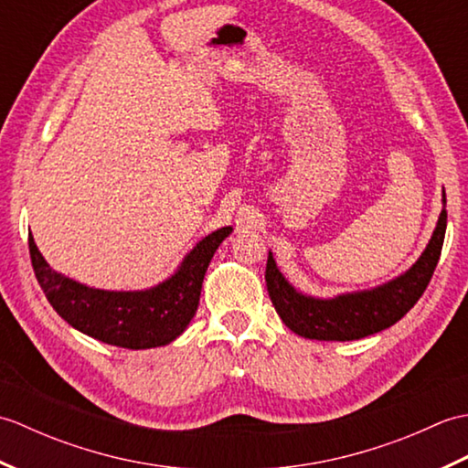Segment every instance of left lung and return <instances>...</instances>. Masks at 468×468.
<instances>
[{
  "instance_id": "obj_1",
  "label": "left lung",
  "mask_w": 468,
  "mask_h": 468,
  "mask_svg": "<svg viewBox=\"0 0 468 468\" xmlns=\"http://www.w3.org/2000/svg\"><path fill=\"white\" fill-rule=\"evenodd\" d=\"M442 211L429 245L409 271L372 290L342 293L335 297H314L297 292L277 270L270 251L265 283L275 312L283 324L302 337L322 342H350L372 335L394 325L420 300L441 260L446 233V193Z\"/></svg>"
}]
</instances>
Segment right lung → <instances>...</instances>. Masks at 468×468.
Here are the masks:
<instances>
[{
  "label": "right lung",
  "mask_w": 468,
  "mask_h": 468,
  "mask_svg": "<svg viewBox=\"0 0 468 468\" xmlns=\"http://www.w3.org/2000/svg\"><path fill=\"white\" fill-rule=\"evenodd\" d=\"M231 231L233 227H221L203 237L171 277L143 292H106L69 280L48 265L32 233L29 257L39 287L62 320L104 344L148 350L171 344L186 330L198 307L207 267Z\"/></svg>",
  "instance_id": "right-lung-1"
}]
</instances>
